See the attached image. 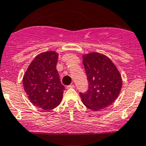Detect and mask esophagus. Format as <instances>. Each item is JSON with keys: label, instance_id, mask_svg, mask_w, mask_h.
Here are the masks:
<instances>
[{"label": "esophagus", "instance_id": "1", "mask_svg": "<svg viewBox=\"0 0 146 146\" xmlns=\"http://www.w3.org/2000/svg\"><path fill=\"white\" fill-rule=\"evenodd\" d=\"M75 86L74 85H68L67 87H66V88L67 89H73V88H74Z\"/></svg>", "mask_w": 146, "mask_h": 146}]
</instances>
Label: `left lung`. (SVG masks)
<instances>
[{
    "instance_id": "left-lung-1",
    "label": "left lung",
    "mask_w": 146,
    "mask_h": 146,
    "mask_svg": "<svg viewBox=\"0 0 146 146\" xmlns=\"http://www.w3.org/2000/svg\"><path fill=\"white\" fill-rule=\"evenodd\" d=\"M88 81V90L80 92L82 102L95 111L111 105L120 93L121 76L118 69L107 56L92 52L82 56Z\"/></svg>"
}]
</instances>
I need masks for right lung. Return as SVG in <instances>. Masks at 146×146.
<instances>
[{"label": "right lung", "mask_w": 146, "mask_h": 146, "mask_svg": "<svg viewBox=\"0 0 146 146\" xmlns=\"http://www.w3.org/2000/svg\"><path fill=\"white\" fill-rule=\"evenodd\" d=\"M58 56L53 51L39 54L23 77V86L29 100L46 111L59 105L65 90L56 70Z\"/></svg>", "instance_id": "1"}]
</instances>
